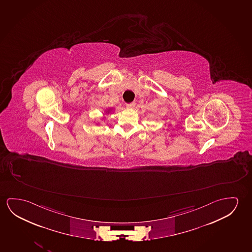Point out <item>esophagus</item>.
<instances>
[{"mask_svg": "<svg viewBox=\"0 0 252 252\" xmlns=\"http://www.w3.org/2000/svg\"><path fill=\"white\" fill-rule=\"evenodd\" d=\"M134 106H135V102H132V103L126 104V107H127V108H132V107H134Z\"/></svg>", "mask_w": 252, "mask_h": 252, "instance_id": "esophagus-1", "label": "esophagus"}]
</instances>
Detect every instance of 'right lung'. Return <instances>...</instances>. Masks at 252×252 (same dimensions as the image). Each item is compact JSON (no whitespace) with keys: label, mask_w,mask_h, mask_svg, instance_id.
<instances>
[{"label":"right lung","mask_w":252,"mask_h":252,"mask_svg":"<svg viewBox=\"0 0 252 252\" xmlns=\"http://www.w3.org/2000/svg\"><path fill=\"white\" fill-rule=\"evenodd\" d=\"M107 112H109V111H107Z\"/></svg>","instance_id":"add662e5"}]
</instances>
